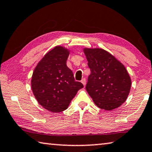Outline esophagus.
<instances>
[{
    "label": "esophagus",
    "mask_w": 152,
    "mask_h": 152,
    "mask_svg": "<svg viewBox=\"0 0 152 152\" xmlns=\"http://www.w3.org/2000/svg\"><path fill=\"white\" fill-rule=\"evenodd\" d=\"M86 79L85 78H83V79H82V80H81V83H83V85H84V86H85L86 85Z\"/></svg>",
    "instance_id": "obj_1"
}]
</instances>
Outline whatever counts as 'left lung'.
<instances>
[{
    "label": "left lung",
    "instance_id": "8db88e82",
    "mask_svg": "<svg viewBox=\"0 0 152 152\" xmlns=\"http://www.w3.org/2000/svg\"><path fill=\"white\" fill-rule=\"evenodd\" d=\"M91 74L86 90L95 104L110 111L120 107L126 100L131 80L124 65L109 52L99 48H85Z\"/></svg>",
    "mask_w": 152,
    "mask_h": 152
}]
</instances>
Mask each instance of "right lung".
Here are the masks:
<instances>
[{"label":"right lung","mask_w":152,"mask_h":152,"mask_svg":"<svg viewBox=\"0 0 152 152\" xmlns=\"http://www.w3.org/2000/svg\"><path fill=\"white\" fill-rule=\"evenodd\" d=\"M69 54L66 48L57 46L42 57L33 72L34 95L40 105L51 112L66 110L78 91L83 88L67 66Z\"/></svg>","instance_id":"add662e5"}]
</instances>
